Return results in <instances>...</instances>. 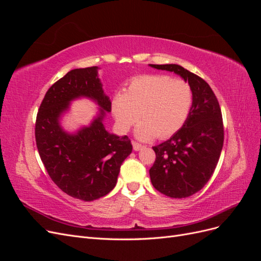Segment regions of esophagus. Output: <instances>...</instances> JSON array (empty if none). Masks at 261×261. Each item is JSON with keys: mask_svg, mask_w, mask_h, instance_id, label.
Masks as SVG:
<instances>
[{"mask_svg": "<svg viewBox=\"0 0 261 261\" xmlns=\"http://www.w3.org/2000/svg\"><path fill=\"white\" fill-rule=\"evenodd\" d=\"M133 148H134V150H135V151H138V150L144 148V145L137 143V141H133Z\"/></svg>", "mask_w": 261, "mask_h": 261, "instance_id": "1", "label": "esophagus"}]
</instances>
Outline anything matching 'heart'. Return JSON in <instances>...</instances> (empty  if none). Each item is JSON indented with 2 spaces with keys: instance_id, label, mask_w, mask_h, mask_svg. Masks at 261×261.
I'll return each instance as SVG.
<instances>
[{
  "instance_id": "obj_1",
  "label": "heart",
  "mask_w": 261,
  "mask_h": 261,
  "mask_svg": "<svg viewBox=\"0 0 261 261\" xmlns=\"http://www.w3.org/2000/svg\"><path fill=\"white\" fill-rule=\"evenodd\" d=\"M193 89L183 80L168 75L138 76L112 101V112L123 132L141 118L136 136L141 140L174 135L191 113Z\"/></svg>"
}]
</instances>
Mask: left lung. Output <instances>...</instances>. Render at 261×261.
Wrapping results in <instances>:
<instances>
[{
  "label": "left lung",
  "mask_w": 261,
  "mask_h": 261,
  "mask_svg": "<svg viewBox=\"0 0 261 261\" xmlns=\"http://www.w3.org/2000/svg\"><path fill=\"white\" fill-rule=\"evenodd\" d=\"M151 67L174 72L193 89V106L185 124L169 140L152 147L149 170L153 187L171 198H186L208 183L223 147L224 128L219 101L201 77L176 64Z\"/></svg>",
  "instance_id": "1"
}]
</instances>
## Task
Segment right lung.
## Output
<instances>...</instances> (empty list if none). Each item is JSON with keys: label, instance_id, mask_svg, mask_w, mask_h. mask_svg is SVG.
I'll return each mask as SVG.
<instances>
[{"label": "right lung", "instance_id": "obj_1", "mask_svg": "<svg viewBox=\"0 0 261 261\" xmlns=\"http://www.w3.org/2000/svg\"><path fill=\"white\" fill-rule=\"evenodd\" d=\"M97 66L70 70L54 83L41 102L36 120V144L51 179L65 194L92 201L114 188L120 168L133 146L127 136L106 130L102 120L111 112V101L102 90ZM88 96L100 106V115L90 126L69 136L58 124L69 102Z\"/></svg>", "mask_w": 261, "mask_h": 261}]
</instances>
